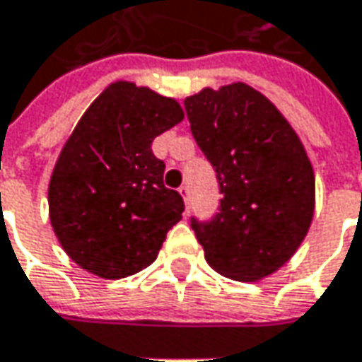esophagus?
<instances>
[{"mask_svg":"<svg viewBox=\"0 0 362 362\" xmlns=\"http://www.w3.org/2000/svg\"><path fill=\"white\" fill-rule=\"evenodd\" d=\"M179 193H181L183 202H185V205L189 207V199H191V189H189L187 185H181V187H179Z\"/></svg>","mask_w":362,"mask_h":362,"instance_id":"34e87169","label":"esophagus"}]
</instances>
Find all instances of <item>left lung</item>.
Masks as SVG:
<instances>
[{
  "mask_svg": "<svg viewBox=\"0 0 362 362\" xmlns=\"http://www.w3.org/2000/svg\"><path fill=\"white\" fill-rule=\"evenodd\" d=\"M195 143L216 169L219 211L191 217L207 264L240 282L282 268L308 233L314 173L298 134L252 86L235 82L185 98Z\"/></svg>",
  "mask_w": 362,
  "mask_h": 362,
  "instance_id": "left-lung-1",
  "label": "left lung"
}]
</instances>
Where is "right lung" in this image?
Segmentation results:
<instances>
[{
  "instance_id": "1",
  "label": "right lung",
  "mask_w": 362,
  "mask_h": 362,
  "mask_svg": "<svg viewBox=\"0 0 362 362\" xmlns=\"http://www.w3.org/2000/svg\"><path fill=\"white\" fill-rule=\"evenodd\" d=\"M183 120L177 100L115 82L78 120L49 179V221L64 252L106 280L151 266L183 197L165 187L155 136Z\"/></svg>"
}]
</instances>
